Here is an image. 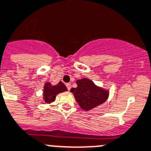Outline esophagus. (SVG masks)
<instances>
[{"label":"esophagus","mask_w":151,"mask_h":151,"mask_svg":"<svg viewBox=\"0 0 151 151\" xmlns=\"http://www.w3.org/2000/svg\"><path fill=\"white\" fill-rule=\"evenodd\" d=\"M66 87H67V88H68V90H69V91H70V89H71V84H70V83H67Z\"/></svg>","instance_id":"esophagus-1"}]
</instances>
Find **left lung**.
Here are the masks:
<instances>
[{"label": "left lung", "instance_id": "8db88e82", "mask_svg": "<svg viewBox=\"0 0 151 151\" xmlns=\"http://www.w3.org/2000/svg\"><path fill=\"white\" fill-rule=\"evenodd\" d=\"M76 84V88H73L70 91L83 110H91L103 104L109 98V91L96 86L89 78L78 79Z\"/></svg>", "mask_w": 151, "mask_h": 151}]
</instances>
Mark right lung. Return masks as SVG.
Instances as JSON below:
<instances>
[{
  "label": "right lung",
  "mask_w": 151,
  "mask_h": 151,
  "mask_svg": "<svg viewBox=\"0 0 151 151\" xmlns=\"http://www.w3.org/2000/svg\"><path fill=\"white\" fill-rule=\"evenodd\" d=\"M67 90L66 86L62 82L55 86H52L50 82H46L43 88V101L47 104L53 102L58 94L64 92Z\"/></svg>",
  "instance_id": "right-lung-1"
}]
</instances>
